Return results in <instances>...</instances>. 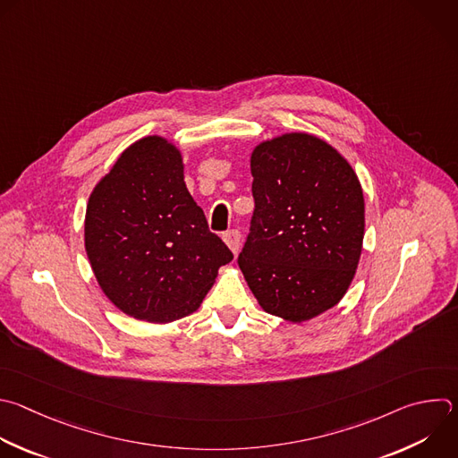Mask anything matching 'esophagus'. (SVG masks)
<instances>
[{"label":"esophagus","mask_w":458,"mask_h":458,"mask_svg":"<svg viewBox=\"0 0 458 458\" xmlns=\"http://www.w3.org/2000/svg\"><path fill=\"white\" fill-rule=\"evenodd\" d=\"M223 241L226 242V246L232 250L233 255H237L241 251V232L239 230H230L223 235Z\"/></svg>","instance_id":"obj_1"}]
</instances>
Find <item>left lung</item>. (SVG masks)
Returning <instances> with one entry per match:
<instances>
[{
    "mask_svg": "<svg viewBox=\"0 0 458 458\" xmlns=\"http://www.w3.org/2000/svg\"><path fill=\"white\" fill-rule=\"evenodd\" d=\"M250 169L255 212L241 271L266 313L308 322L333 310L356 275L361 183L340 150L303 131L257 143Z\"/></svg>",
    "mask_w": 458,
    "mask_h": 458,
    "instance_id": "8db88e82",
    "label": "left lung"
}]
</instances>
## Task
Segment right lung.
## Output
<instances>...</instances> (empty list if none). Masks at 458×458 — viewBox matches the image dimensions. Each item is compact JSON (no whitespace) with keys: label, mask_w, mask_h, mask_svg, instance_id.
Here are the masks:
<instances>
[{"label":"right lung","mask_w":458,"mask_h":458,"mask_svg":"<svg viewBox=\"0 0 458 458\" xmlns=\"http://www.w3.org/2000/svg\"><path fill=\"white\" fill-rule=\"evenodd\" d=\"M182 150L165 136L131 143L95 185L84 248L114 308L148 324L199 310L221 266L233 255L208 230L185 185Z\"/></svg>","instance_id":"obj_1"}]
</instances>
